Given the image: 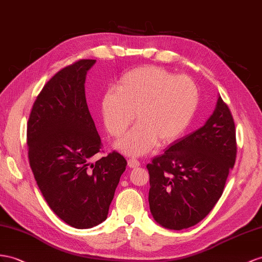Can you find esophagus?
Segmentation results:
<instances>
[{"label": "esophagus", "instance_id": "esophagus-1", "mask_svg": "<svg viewBox=\"0 0 262 262\" xmlns=\"http://www.w3.org/2000/svg\"><path fill=\"white\" fill-rule=\"evenodd\" d=\"M127 164H128L129 168H136V167H138L140 165L139 160H137L135 158H129L128 162H127Z\"/></svg>", "mask_w": 262, "mask_h": 262}]
</instances>
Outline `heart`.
<instances>
[{
  "instance_id": "heart-1",
  "label": "heart",
  "mask_w": 262,
  "mask_h": 262,
  "mask_svg": "<svg viewBox=\"0 0 262 262\" xmlns=\"http://www.w3.org/2000/svg\"><path fill=\"white\" fill-rule=\"evenodd\" d=\"M200 99L195 80L156 66L126 72L102 100L106 130L119 137L136 119L139 124L115 144L128 156H143L157 142L168 145L189 126Z\"/></svg>"
}]
</instances>
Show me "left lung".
Returning <instances> with one entry per match:
<instances>
[{"mask_svg": "<svg viewBox=\"0 0 262 262\" xmlns=\"http://www.w3.org/2000/svg\"><path fill=\"white\" fill-rule=\"evenodd\" d=\"M236 155L233 118L219 95L203 127L147 164L149 208L156 223L182 230L203 220L223 195Z\"/></svg>", "mask_w": 262, "mask_h": 262, "instance_id": "1", "label": "left lung"}]
</instances>
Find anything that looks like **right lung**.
Returning <instances> with one entry per match:
<instances>
[{"label": "right lung", "instance_id": "1", "mask_svg": "<svg viewBox=\"0 0 262 262\" xmlns=\"http://www.w3.org/2000/svg\"><path fill=\"white\" fill-rule=\"evenodd\" d=\"M96 59L56 73L35 100L28 123L30 166L56 216L77 229L106 220L127 162L113 151L95 164L102 140L85 97L86 74Z\"/></svg>", "mask_w": 262, "mask_h": 262}]
</instances>
